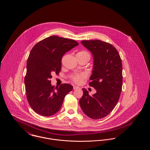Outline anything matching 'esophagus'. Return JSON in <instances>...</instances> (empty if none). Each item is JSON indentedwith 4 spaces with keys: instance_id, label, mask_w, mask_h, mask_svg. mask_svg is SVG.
<instances>
[{
    "instance_id": "obj_1",
    "label": "esophagus",
    "mask_w": 150,
    "mask_h": 150,
    "mask_svg": "<svg viewBox=\"0 0 150 150\" xmlns=\"http://www.w3.org/2000/svg\"><path fill=\"white\" fill-rule=\"evenodd\" d=\"M80 88L79 87V86H74V87H73V89H74V90H76V89H79Z\"/></svg>"
}]
</instances>
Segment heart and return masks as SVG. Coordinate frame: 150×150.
<instances>
[{
	"label": "heart",
	"instance_id": "1",
	"mask_svg": "<svg viewBox=\"0 0 150 150\" xmlns=\"http://www.w3.org/2000/svg\"><path fill=\"white\" fill-rule=\"evenodd\" d=\"M77 54H80V55H86L88 56L89 57H90L89 54L86 52V51H81L79 52ZM86 78V75L85 74H76L73 77H72V80L73 81L76 83V84H80L82 82L83 80H84Z\"/></svg>",
	"mask_w": 150,
	"mask_h": 150
}]
</instances>
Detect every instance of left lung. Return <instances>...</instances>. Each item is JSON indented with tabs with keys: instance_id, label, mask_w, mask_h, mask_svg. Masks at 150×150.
Here are the masks:
<instances>
[{
	"instance_id": "obj_1",
	"label": "left lung",
	"mask_w": 150,
	"mask_h": 150,
	"mask_svg": "<svg viewBox=\"0 0 150 150\" xmlns=\"http://www.w3.org/2000/svg\"><path fill=\"white\" fill-rule=\"evenodd\" d=\"M81 43L93 56V66L89 86L96 93L92 96L85 88L79 100L85 114L100 119L109 114L120 96L122 83V62L118 51L113 45L100 40H83Z\"/></svg>"
}]
</instances>
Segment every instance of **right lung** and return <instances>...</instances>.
I'll use <instances>...</instances> for the list:
<instances>
[{
	"mask_svg": "<svg viewBox=\"0 0 150 150\" xmlns=\"http://www.w3.org/2000/svg\"><path fill=\"white\" fill-rule=\"evenodd\" d=\"M78 45L74 40L51 36L36 44L31 50L25 84L29 105L37 114L50 116L57 113L65 96L72 90L69 84L55 88L50 79L53 74L61 71L63 56Z\"/></svg>",
	"mask_w": 150,
	"mask_h": 150,
	"instance_id": "right-lung-1",
	"label": "right lung"
}]
</instances>
